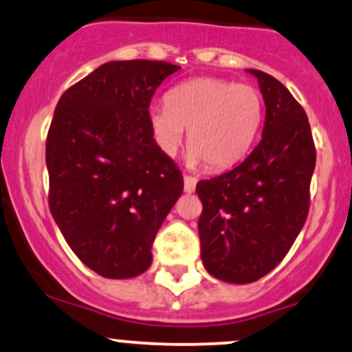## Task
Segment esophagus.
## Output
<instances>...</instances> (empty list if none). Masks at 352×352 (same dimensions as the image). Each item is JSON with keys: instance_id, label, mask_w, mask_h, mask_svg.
I'll return each instance as SVG.
<instances>
[{"instance_id": "esophagus-1", "label": "esophagus", "mask_w": 352, "mask_h": 352, "mask_svg": "<svg viewBox=\"0 0 352 352\" xmlns=\"http://www.w3.org/2000/svg\"><path fill=\"white\" fill-rule=\"evenodd\" d=\"M196 188V177L192 176H184V191L192 192Z\"/></svg>"}]
</instances>
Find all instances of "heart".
Segmentation results:
<instances>
[{
	"label": "heart",
	"mask_w": 352,
	"mask_h": 352,
	"mask_svg": "<svg viewBox=\"0 0 352 352\" xmlns=\"http://www.w3.org/2000/svg\"><path fill=\"white\" fill-rule=\"evenodd\" d=\"M147 120L161 151L175 156L188 132V164L225 171L250 153L263 122L255 87L218 77H196L173 87L166 105H151Z\"/></svg>",
	"instance_id": "b5f03b06"
}]
</instances>
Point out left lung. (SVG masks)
Masks as SVG:
<instances>
[{
    "label": "left lung",
    "instance_id": "1",
    "mask_svg": "<svg viewBox=\"0 0 352 352\" xmlns=\"http://www.w3.org/2000/svg\"><path fill=\"white\" fill-rule=\"evenodd\" d=\"M247 72L265 102L262 139L232 171L196 184L203 265L228 283L255 282L282 262L307 220L316 168L304 109L277 78Z\"/></svg>",
    "mask_w": 352,
    "mask_h": 352
}]
</instances>
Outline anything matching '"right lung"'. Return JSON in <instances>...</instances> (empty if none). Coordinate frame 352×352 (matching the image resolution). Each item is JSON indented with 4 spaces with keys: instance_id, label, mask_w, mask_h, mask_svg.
Instances as JSON below:
<instances>
[{
    "instance_id": "add662e5",
    "label": "right lung",
    "mask_w": 352,
    "mask_h": 352,
    "mask_svg": "<svg viewBox=\"0 0 352 352\" xmlns=\"http://www.w3.org/2000/svg\"><path fill=\"white\" fill-rule=\"evenodd\" d=\"M181 67L107 62L72 85L47 135L48 205L75 255L105 278L153 262L157 230L183 192V175L154 141L149 104Z\"/></svg>"
}]
</instances>
